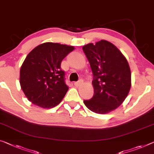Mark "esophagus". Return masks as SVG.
Here are the masks:
<instances>
[{"instance_id": "1", "label": "esophagus", "mask_w": 154, "mask_h": 154, "mask_svg": "<svg viewBox=\"0 0 154 154\" xmlns=\"http://www.w3.org/2000/svg\"><path fill=\"white\" fill-rule=\"evenodd\" d=\"M82 83H83V80H82V79H80L79 80H78L77 82H74V85L75 87H79L81 85Z\"/></svg>"}]
</instances>
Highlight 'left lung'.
I'll return each mask as SVG.
<instances>
[{"instance_id":"obj_1","label":"left lung","mask_w":154,"mask_h":154,"mask_svg":"<svg viewBox=\"0 0 154 154\" xmlns=\"http://www.w3.org/2000/svg\"><path fill=\"white\" fill-rule=\"evenodd\" d=\"M82 50L93 73L94 96L85 100L86 107L96 113H107L121 105L131 88L128 62L114 45L107 41L87 44Z\"/></svg>"}]
</instances>
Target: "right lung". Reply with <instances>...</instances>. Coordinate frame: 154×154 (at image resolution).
I'll use <instances>...</instances> for the list:
<instances>
[{"mask_svg": "<svg viewBox=\"0 0 154 154\" xmlns=\"http://www.w3.org/2000/svg\"><path fill=\"white\" fill-rule=\"evenodd\" d=\"M74 49L73 46L45 42L30 51L20 72V84L28 100L40 107L58 105L69 89L61 62Z\"/></svg>", "mask_w": 154, "mask_h": 154, "instance_id": "obj_1", "label": "right lung"}]
</instances>
